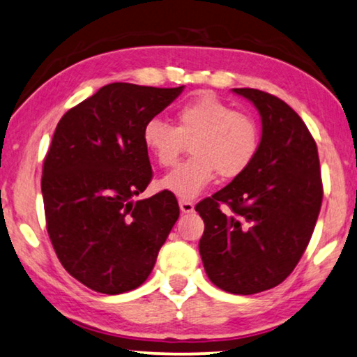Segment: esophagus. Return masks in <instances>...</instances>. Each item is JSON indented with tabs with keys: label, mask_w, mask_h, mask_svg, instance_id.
<instances>
[{
	"label": "esophagus",
	"mask_w": 357,
	"mask_h": 357,
	"mask_svg": "<svg viewBox=\"0 0 357 357\" xmlns=\"http://www.w3.org/2000/svg\"><path fill=\"white\" fill-rule=\"evenodd\" d=\"M179 208L183 213H190L194 210V204L190 202V200H185V199H181L179 200Z\"/></svg>",
	"instance_id": "1"
}]
</instances>
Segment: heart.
I'll use <instances>...</instances> for the list:
<instances>
[{
    "instance_id": "heart-1",
    "label": "heart",
    "mask_w": 357,
    "mask_h": 357,
    "mask_svg": "<svg viewBox=\"0 0 357 357\" xmlns=\"http://www.w3.org/2000/svg\"><path fill=\"white\" fill-rule=\"evenodd\" d=\"M174 118V126L160 118L145 123L142 142L160 167H172L190 140L192 155L160 179V188L178 197L197 195L217 172L223 178L239 176L257 155V121L212 93H200L179 105Z\"/></svg>"
}]
</instances>
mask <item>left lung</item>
Returning <instances> with one entry per match:
<instances>
[{"instance_id":"left-lung-1","label":"left lung","mask_w":357,"mask_h":357,"mask_svg":"<svg viewBox=\"0 0 357 357\" xmlns=\"http://www.w3.org/2000/svg\"><path fill=\"white\" fill-rule=\"evenodd\" d=\"M262 118L249 168L195 205L205 223L199 252L207 277L233 294L275 288L303 257L322 207L317 144L299 114L257 89H233ZM225 203L231 210L223 213Z\"/></svg>"}]
</instances>
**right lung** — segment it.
<instances>
[{"mask_svg":"<svg viewBox=\"0 0 357 357\" xmlns=\"http://www.w3.org/2000/svg\"><path fill=\"white\" fill-rule=\"evenodd\" d=\"M183 89L108 84L64 113L54 130L42 174L47 231L66 272L97 293L139 288L179 217L168 190L132 199L153 176L145 123Z\"/></svg>","mask_w":357,"mask_h":357,"instance_id":"add662e5","label":"right lung"}]
</instances>
